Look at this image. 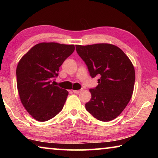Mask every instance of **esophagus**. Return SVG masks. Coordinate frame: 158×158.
<instances>
[{
    "label": "esophagus",
    "mask_w": 158,
    "mask_h": 158,
    "mask_svg": "<svg viewBox=\"0 0 158 158\" xmlns=\"http://www.w3.org/2000/svg\"><path fill=\"white\" fill-rule=\"evenodd\" d=\"M83 90H84V89H80V90H73V91L74 93H80L81 92H82Z\"/></svg>",
    "instance_id": "34e87169"
}]
</instances>
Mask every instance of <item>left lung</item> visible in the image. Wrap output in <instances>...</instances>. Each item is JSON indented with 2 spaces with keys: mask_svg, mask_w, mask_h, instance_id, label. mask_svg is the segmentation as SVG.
<instances>
[{
  "mask_svg": "<svg viewBox=\"0 0 158 158\" xmlns=\"http://www.w3.org/2000/svg\"><path fill=\"white\" fill-rule=\"evenodd\" d=\"M90 75L100 77L98 85L90 89L91 99L85 109L101 121H110L121 114L129 102L135 81V68L123 51L106 43L76 45Z\"/></svg>",
  "mask_w": 158,
  "mask_h": 158,
  "instance_id": "left-lung-1",
  "label": "left lung"
}]
</instances>
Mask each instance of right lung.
<instances>
[{
  "label": "right lung",
  "instance_id": "add662e5",
  "mask_svg": "<svg viewBox=\"0 0 158 158\" xmlns=\"http://www.w3.org/2000/svg\"><path fill=\"white\" fill-rule=\"evenodd\" d=\"M74 51V45L42 42L21 58L17 67V89L23 106L32 117L44 122L62 110L68 92L55 86L53 79Z\"/></svg>",
  "mask_w": 158,
  "mask_h": 158
}]
</instances>
